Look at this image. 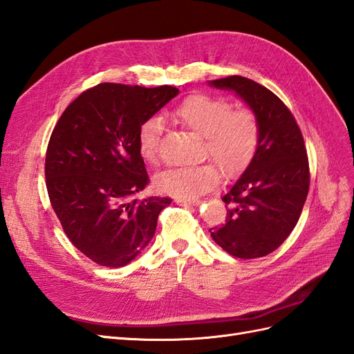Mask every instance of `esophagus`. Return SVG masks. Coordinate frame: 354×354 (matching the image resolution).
I'll return each mask as SVG.
<instances>
[{
  "label": "esophagus",
  "mask_w": 354,
  "mask_h": 354,
  "mask_svg": "<svg viewBox=\"0 0 354 354\" xmlns=\"http://www.w3.org/2000/svg\"><path fill=\"white\" fill-rule=\"evenodd\" d=\"M178 205L185 206V207H194L197 205H200V200H188V198H176L175 200Z\"/></svg>",
  "instance_id": "1"
}]
</instances>
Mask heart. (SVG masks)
Returning <instances> with one entry per match:
<instances>
[{
    "label": "heart",
    "instance_id": "heart-1",
    "mask_svg": "<svg viewBox=\"0 0 354 354\" xmlns=\"http://www.w3.org/2000/svg\"><path fill=\"white\" fill-rule=\"evenodd\" d=\"M170 118L198 136L203 151L225 176H236L254 158L259 144V123L249 109H233L230 100L207 95H193L170 111ZM161 121L149 118L140 126L138 148L148 165L158 163ZM219 180L218 169L210 165L175 167L156 176V188L176 198L194 200L214 188Z\"/></svg>",
    "mask_w": 354,
    "mask_h": 354
}]
</instances>
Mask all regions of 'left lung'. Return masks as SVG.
<instances>
[{
  "mask_svg": "<svg viewBox=\"0 0 354 354\" xmlns=\"http://www.w3.org/2000/svg\"><path fill=\"white\" fill-rule=\"evenodd\" d=\"M234 92L259 123L257 153L222 197L225 224L210 236L230 255L254 259L276 250L295 228L310 187L308 157L301 130L288 106L267 87L240 75L214 80Z\"/></svg>",
  "mask_w": 354,
  "mask_h": 354,
  "instance_id": "obj_1",
  "label": "left lung"
}]
</instances>
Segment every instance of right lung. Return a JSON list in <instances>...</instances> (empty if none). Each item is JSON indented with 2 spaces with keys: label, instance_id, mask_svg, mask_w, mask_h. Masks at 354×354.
<instances>
[{
  "label": "right lung",
  "instance_id": "right-lung-1",
  "mask_svg": "<svg viewBox=\"0 0 354 354\" xmlns=\"http://www.w3.org/2000/svg\"><path fill=\"white\" fill-rule=\"evenodd\" d=\"M179 93L102 83L60 115L46 153L50 203L73 245L104 267H123L153 239L169 197L133 198L148 183L138 135Z\"/></svg>",
  "mask_w": 354,
  "mask_h": 354
}]
</instances>
